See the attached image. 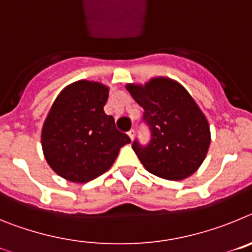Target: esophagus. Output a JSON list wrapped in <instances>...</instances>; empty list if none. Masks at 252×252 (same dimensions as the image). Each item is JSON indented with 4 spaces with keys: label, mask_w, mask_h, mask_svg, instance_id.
I'll list each match as a JSON object with an SVG mask.
<instances>
[{
    "label": "esophagus",
    "mask_w": 252,
    "mask_h": 252,
    "mask_svg": "<svg viewBox=\"0 0 252 252\" xmlns=\"http://www.w3.org/2000/svg\"><path fill=\"white\" fill-rule=\"evenodd\" d=\"M127 135H128V137H130V139H131V141H132L133 137H135V130H133V128H132V130H130L127 132Z\"/></svg>",
    "instance_id": "esophagus-1"
}]
</instances>
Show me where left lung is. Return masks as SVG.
<instances>
[{
  "mask_svg": "<svg viewBox=\"0 0 252 252\" xmlns=\"http://www.w3.org/2000/svg\"><path fill=\"white\" fill-rule=\"evenodd\" d=\"M126 90L144 108L150 128L148 146L133 141L132 149L146 170L168 180H183L202 165L211 144L206 116L182 84L170 78H153Z\"/></svg>",
  "mask_w": 252,
  "mask_h": 252,
  "instance_id": "left-lung-1",
  "label": "left lung"
}]
</instances>
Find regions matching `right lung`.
Instances as JSON below:
<instances>
[{
	"label": "right lung",
	"mask_w": 252,
	"mask_h": 252,
	"mask_svg": "<svg viewBox=\"0 0 252 252\" xmlns=\"http://www.w3.org/2000/svg\"><path fill=\"white\" fill-rule=\"evenodd\" d=\"M108 87L78 81L54 101L41 130V146L50 168L64 179L87 183L112 166L131 140L104 113Z\"/></svg>",
	"instance_id": "right-lung-1"
}]
</instances>
